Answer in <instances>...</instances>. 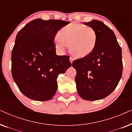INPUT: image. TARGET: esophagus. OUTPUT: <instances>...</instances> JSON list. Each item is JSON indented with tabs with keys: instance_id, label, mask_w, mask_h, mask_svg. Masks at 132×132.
<instances>
[{
	"instance_id": "esophagus-1",
	"label": "esophagus",
	"mask_w": 132,
	"mask_h": 132,
	"mask_svg": "<svg viewBox=\"0 0 132 132\" xmlns=\"http://www.w3.org/2000/svg\"><path fill=\"white\" fill-rule=\"evenodd\" d=\"M70 62H71V63H73V61H74V58H73V57H70Z\"/></svg>"
}]
</instances>
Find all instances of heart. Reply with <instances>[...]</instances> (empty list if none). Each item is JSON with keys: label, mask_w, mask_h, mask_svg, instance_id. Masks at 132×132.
<instances>
[{"label": "heart", "mask_w": 132, "mask_h": 132, "mask_svg": "<svg viewBox=\"0 0 132 132\" xmlns=\"http://www.w3.org/2000/svg\"><path fill=\"white\" fill-rule=\"evenodd\" d=\"M97 41V32L92 27L80 23H70L59 30L55 44L57 49L62 52L69 46L72 55L82 58L92 53Z\"/></svg>", "instance_id": "heart-1"}]
</instances>
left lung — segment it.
Returning <instances> with one entry per match:
<instances>
[{
    "label": "left lung",
    "instance_id": "8db88e82",
    "mask_svg": "<svg viewBox=\"0 0 132 132\" xmlns=\"http://www.w3.org/2000/svg\"><path fill=\"white\" fill-rule=\"evenodd\" d=\"M97 34L94 49L85 57L73 61L76 88L81 98L95 101L104 98L118 85L122 73L121 48L112 30L102 21L84 23Z\"/></svg>",
    "mask_w": 132,
    "mask_h": 132
}]
</instances>
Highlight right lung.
<instances>
[{
    "instance_id": "obj_1",
    "label": "right lung",
    "mask_w": 132,
    "mask_h": 132,
    "mask_svg": "<svg viewBox=\"0 0 132 132\" xmlns=\"http://www.w3.org/2000/svg\"><path fill=\"white\" fill-rule=\"evenodd\" d=\"M69 23L37 19L17 34L11 54L12 76L20 91L28 98L50 100L57 91L58 76L71 67L68 56L56 55L54 43L58 30Z\"/></svg>"
}]
</instances>
